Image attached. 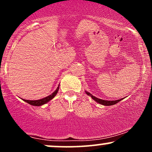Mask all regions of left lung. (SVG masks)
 Returning a JSON list of instances; mask_svg holds the SVG:
<instances>
[{
    "mask_svg": "<svg viewBox=\"0 0 152 152\" xmlns=\"http://www.w3.org/2000/svg\"><path fill=\"white\" fill-rule=\"evenodd\" d=\"M86 93L87 95L90 96H91V98L94 99V101H96L97 103H99V104H102V105H104V106H111V105H114V104H117L118 102H119L120 101L122 100V99H118V100H116V101H106V100H102V99H98L96 98V97L94 96H92L91 94L90 93H88V91H86Z\"/></svg>",
    "mask_w": 152,
    "mask_h": 152,
    "instance_id": "8db88e82",
    "label": "left lung"
}]
</instances>
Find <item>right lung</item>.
Listing matches in <instances>:
<instances>
[{
	"label": "right lung",
	"mask_w": 152,
	"mask_h": 152,
	"mask_svg": "<svg viewBox=\"0 0 152 152\" xmlns=\"http://www.w3.org/2000/svg\"><path fill=\"white\" fill-rule=\"evenodd\" d=\"M58 89H59V86H58V88H56V90L53 94H50V95L48 96H47V97H45V98L39 99V100L31 101V100H25V99H23V100L24 102H27L28 104H31V105H33V106H39L43 105V104H46L47 102H48L50 100H51L52 99L54 98V96H55L56 95V94L58 93Z\"/></svg>",
	"instance_id": "add662e5"
}]
</instances>
